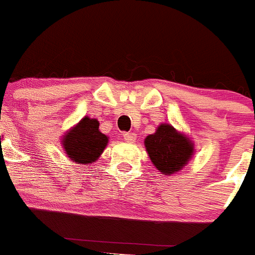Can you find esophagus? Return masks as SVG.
Here are the masks:
<instances>
[{
	"mask_svg": "<svg viewBox=\"0 0 255 255\" xmlns=\"http://www.w3.org/2000/svg\"><path fill=\"white\" fill-rule=\"evenodd\" d=\"M135 138H136V135L134 132H124V139H125L128 143H132L135 141Z\"/></svg>",
	"mask_w": 255,
	"mask_h": 255,
	"instance_id": "esophagus-1",
	"label": "esophagus"
}]
</instances>
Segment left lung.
<instances>
[{
	"label": "left lung",
	"instance_id": "obj_1",
	"mask_svg": "<svg viewBox=\"0 0 255 255\" xmlns=\"http://www.w3.org/2000/svg\"><path fill=\"white\" fill-rule=\"evenodd\" d=\"M145 148L155 167L163 175L176 173L188 163L193 154V144L168 124H162L157 131L145 138Z\"/></svg>",
	"mask_w": 255,
	"mask_h": 255
}]
</instances>
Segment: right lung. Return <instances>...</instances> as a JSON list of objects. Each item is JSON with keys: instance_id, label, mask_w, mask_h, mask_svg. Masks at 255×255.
Instances as JSON below:
<instances>
[{"instance_id": "obj_1", "label": "right lung", "mask_w": 255, "mask_h": 255, "mask_svg": "<svg viewBox=\"0 0 255 255\" xmlns=\"http://www.w3.org/2000/svg\"><path fill=\"white\" fill-rule=\"evenodd\" d=\"M107 143L108 138L100 131V123L89 117H84L62 140L67 157L82 164L96 161Z\"/></svg>"}]
</instances>
